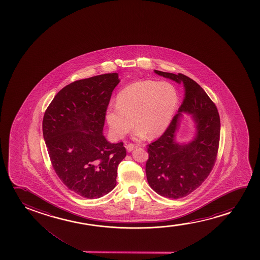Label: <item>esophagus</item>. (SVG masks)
Instances as JSON below:
<instances>
[{"label":"esophagus","mask_w":260,"mask_h":260,"mask_svg":"<svg viewBox=\"0 0 260 260\" xmlns=\"http://www.w3.org/2000/svg\"><path fill=\"white\" fill-rule=\"evenodd\" d=\"M136 146L134 144H132V143H129V144H126V149L128 152H132V150L135 148Z\"/></svg>","instance_id":"34e87169"}]
</instances>
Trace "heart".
Instances as JSON below:
<instances>
[{
	"label": "heart",
	"instance_id": "heart-1",
	"mask_svg": "<svg viewBox=\"0 0 260 260\" xmlns=\"http://www.w3.org/2000/svg\"><path fill=\"white\" fill-rule=\"evenodd\" d=\"M178 102V92L170 82H133L119 92L116 106L107 109V122L118 138H123L132 131L134 121L138 138L145 134L156 138L168 128Z\"/></svg>",
	"mask_w": 260,
	"mask_h": 260
}]
</instances>
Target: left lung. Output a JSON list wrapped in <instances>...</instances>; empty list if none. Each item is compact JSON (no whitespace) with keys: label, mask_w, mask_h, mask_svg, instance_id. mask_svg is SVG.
I'll use <instances>...</instances> for the list:
<instances>
[{"label":"left lung","mask_w":260,"mask_h":260,"mask_svg":"<svg viewBox=\"0 0 260 260\" xmlns=\"http://www.w3.org/2000/svg\"><path fill=\"white\" fill-rule=\"evenodd\" d=\"M157 75L184 86V100L164 134L147 145V181L160 196L178 199L190 194L205 181L217 160L220 117L217 107L203 88L182 74L154 70ZM182 111L193 114L198 132L192 143L178 145L174 132Z\"/></svg>","instance_id":"8db88e82"}]
</instances>
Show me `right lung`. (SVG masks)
Segmentation results:
<instances>
[{
	"mask_svg": "<svg viewBox=\"0 0 260 260\" xmlns=\"http://www.w3.org/2000/svg\"><path fill=\"white\" fill-rule=\"evenodd\" d=\"M118 74L71 82L57 92L44 113L43 138L54 171L69 190L100 198L116 185L117 167L126 156L123 143L103 135L107 107Z\"/></svg>",
	"mask_w": 260,
	"mask_h": 260,
	"instance_id": "add662e5",
	"label": "right lung"
}]
</instances>
